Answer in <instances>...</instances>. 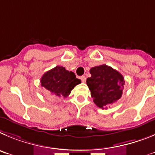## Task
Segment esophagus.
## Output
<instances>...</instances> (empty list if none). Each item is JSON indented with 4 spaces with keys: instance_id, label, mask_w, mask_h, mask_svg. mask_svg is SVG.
Instances as JSON below:
<instances>
[{
    "instance_id": "obj_1",
    "label": "esophagus",
    "mask_w": 155,
    "mask_h": 155,
    "mask_svg": "<svg viewBox=\"0 0 155 155\" xmlns=\"http://www.w3.org/2000/svg\"><path fill=\"white\" fill-rule=\"evenodd\" d=\"M81 80H82V82H83V83H85V82H86V77L85 76H81Z\"/></svg>"
}]
</instances>
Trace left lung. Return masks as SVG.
<instances>
[{"mask_svg":"<svg viewBox=\"0 0 155 155\" xmlns=\"http://www.w3.org/2000/svg\"><path fill=\"white\" fill-rule=\"evenodd\" d=\"M91 77L86 79L94 104L101 109L114 104L123 94L124 78L118 71L107 65L90 69Z\"/></svg>","mask_w":155,"mask_h":155,"instance_id":"obj_1","label":"left lung"}]
</instances>
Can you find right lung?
<instances>
[{
	"mask_svg": "<svg viewBox=\"0 0 155 155\" xmlns=\"http://www.w3.org/2000/svg\"><path fill=\"white\" fill-rule=\"evenodd\" d=\"M81 83L74 72L57 65L50 69L41 79V86L45 87L51 97H67L76 85Z\"/></svg>",
	"mask_w": 155,
	"mask_h": 155,
	"instance_id": "right-lung-1",
	"label": "right lung"
}]
</instances>
